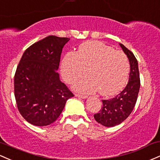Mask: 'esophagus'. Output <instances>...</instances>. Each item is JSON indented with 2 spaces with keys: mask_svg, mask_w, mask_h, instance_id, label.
<instances>
[{
  "mask_svg": "<svg viewBox=\"0 0 160 160\" xmlns=\"http://www.w3.org/2000/svg\"><path fill=\"white\" fill-rule=\"evenodd\" d=\"M75 96H77V97H80V98H82V99H87L88 96H86V95H81V94H78V93H75Z\"/></svg>",
  "mask_w": 160,
  "mask_h": 160,
  "instance_id": "34e87169",
  "label": "esophagus"
}]
</instances>
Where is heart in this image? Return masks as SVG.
<instances>
[{
	"label": "heart",
	"instance_id": "1",
	"mask_svg": "<svg viewBox=\"0 0 160 160\" xmlns=\"http://www.w3.org/2000/svg\"><path fill=\"white\" fill-rule=\"evenodd\" d=\"M88 71L89 75L78 79L73 88L90 93L99 89L100 94L112 96L121 91L127 83L130 64L123 52L98 41L86 42L77 52H69L61 62V71L67 83H71Z\"/></svg>",
	"mask_w": 160,
	"mask_h": 160
}]
</instances>
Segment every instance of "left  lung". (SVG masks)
<instances>
[{"label":"left lung","instance_id":"left-lung-1","mask_svg":"<svg viewBox=\"0 0 160 160\" xmlns=\"http://www.w3.org/2000/svg\"><path fill=\"white\" fill-rule=\"evenodd\" d=\"M119 45L130 62L129 81L125 88L116 96L110 99L102 100V106L99 112L95 114L94 118L106 127L118 125L131 115L136 104L140 86L138 60L129 49L122 44Z\"/></svg>","mask_w":160,"mask_h":160}]
</instances>
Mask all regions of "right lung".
<instances>
[{"label": "right lung", "mask_w": 160, "mask_h": 160, "mask_svg": "<svg viewBox=\"0 0 160 160\" xmlns=\"http://www.w3.org/2000/svg\"><path fill=\"white\" fill-rule=\"evenodd\" d=\"M69 38L49 36L29 46L17 66L14 95L19 112L26 122L46 126L55 122L73 94L60 80L61 52Z\"/></svg>", "instance_id": "right-lung-1"}]
</instances>
